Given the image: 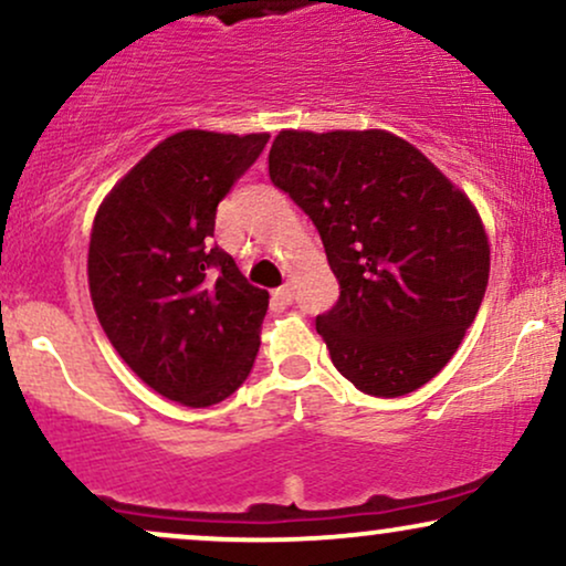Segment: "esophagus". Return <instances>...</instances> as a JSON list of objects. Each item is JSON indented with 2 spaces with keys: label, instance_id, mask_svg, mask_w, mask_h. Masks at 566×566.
Returning a JSON list of instances; mask_svg holds the SVG:
<instances>
[{
  "label": "esophagus",
  "instance_id": "esophagus-1",
  "mask_svg": "<svg viewBox=\"0 0 566 566\" xmlns=\"http://www.w3.org/2000/svg\"><path fill=\"white\" fill-rule=\"evenodd\" d=\"M274 297H276L279 303L290 305V303H292V287H290V284H282V287H279V290L274 292Z\"/></svg>",
  "mask_w": 566,
  "mask_h": 566
}]
</instances>
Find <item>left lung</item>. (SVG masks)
<instances>
[{"instance_id": "obj_1", "label": "left lung", "mask_w": 566, "mask_h": 566, "mask_svg": "<svg viewBox=\"0 0 566 566\" xmlns=\"http://www.w3.org/2000/svg\"><path fill=\"white\" fill-rule=\"evenodd\" d=\"M269 176L316 223L339 282L316 318L335 369L377 398L430 382L488 287V231L464 189L385 128H284Z\"/></svg>"}]
</instances>
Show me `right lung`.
<instances>
[{
    "label": "right lung",
    "mask_w": 566,
    "mask_h": 566,
    "mask_svg": "<svg viewBox=\"0 0 566 566\" xmlns=\"http://www.w3.org/2000/svg\"><path fill=\"white\" fill-rule=\"evenodd\" d=\"M269 134H171L120 179L88 237V295L136 377L189 408L221 403L248 379L269 292L213 244L216 208Z\"/></svg>",
    "instance_id": "1"
}]
</instances>
